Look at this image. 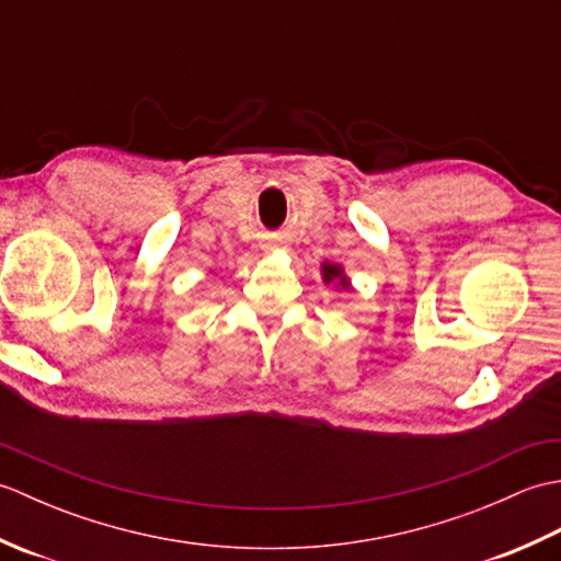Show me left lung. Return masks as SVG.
I'll return each mask as SVG.
<instances>
[{
  "mask_svg": "<svg viewBox=\"0 0 561 561\" xmlns=\"http://www.w3.org/2000/svg\"><path fill=\"white\" fill-rule=\"evenodd\" d=\"M335 279L342 284V289H350V282H347V277H344L342 267L340 265H330V262H325V265H323V282L330 284V282H335Z\"/></svg>",
  "mask_w": 561,
  "mask_h": 561,
  "instance_id": "8db88e82",
  "label": "left lung"
}]
</instances>
